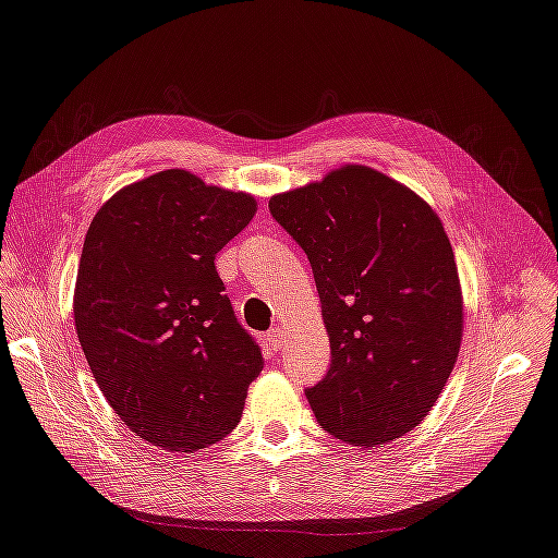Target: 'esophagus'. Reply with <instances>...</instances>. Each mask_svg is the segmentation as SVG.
<instances>
[{"instance_id":"obj_1","label":"esophagus","mask_w":558,"mask_h":558,"mask_svg":"<svg viewBox=\"0 0 558 558\" xmlns=\"http://www.w3.org/2000/svg\"><path fill=\"white\" fill-rule=\"evenodd\" d=\"M282 342H284L282 328H274L269 335H266V344H269L271 351H280V349H282Z\"/></svg>"}]
</instances>
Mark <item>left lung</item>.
<instances>
[{"label":"left lung","instance_id":"8db88e82","mask_svg":"<svg viewBox=\"0 0 558 558\" xmlns=\"http://www.w3.org/2000/svg\"><path fill=\"white\" fill-rule=\"evenodd\" d=\"M269 209L312 264L330 339V369L305 392L314 417L353 447L401 438L442 395L463 339L440 216L362 163L276 193Z\"/></svg>","mask_w":558,"mask_h":558}]
</instances>
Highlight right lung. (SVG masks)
Returning <instances> with one entry per match:
<instances>
[{
	"label": "right lung",
	"instance_id": "right-lung-1",
	"mask_svg": "<svg viewBox=\"0 0 558 558\" xmlns=\"http://www.w3.org/2000/svg\"><path fill=\"white\" fill-rule=\"evenodd\" d=\"M255 211L251 193L168 168L123 186L93 216L75 328L105 399L145 442L198 451L241 420L264 360L214 259Z\"/></svg>",
	"mask_w": 558,
	"mask_h": 558
}]
</instances>
